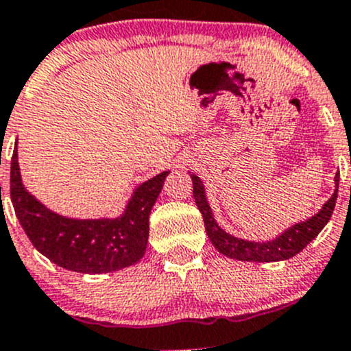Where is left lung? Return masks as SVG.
I'll return each instance as SVG.
<instances>
[{
    "mask_svg": "<svg viewBox=\"0 0 351 351\" xmlns=\"http://www.w3.org/2000/svg\"><path fill=\"white\" fill-rule=\"evenodd\" d=\"M191 174V172H189ZM193 179V194L196 199L197 209L201 211L202 219H204L206 233H208L209 241L215 245L219 254L230 256V258L240 260V262H280V260H289L299 252L304 250L306 247L319 234V231L326 226L333 215L335 202L338 197V182L339 174L335 176V189L333 196L323 204V208L311 216L309 219L301 223H295L291 228L284 230L279 237L267 241H250L243 238L233 237L226 233L221 226L216 223L213 216L211 206H209L208 197H206V189L202 180L196 174H191Z\"/></svg>",
    "mask_w": 351,
    "mask_h": 351,
    "instance_id": "left-lung-1",
    "label": "left lung"
}]
</instances>
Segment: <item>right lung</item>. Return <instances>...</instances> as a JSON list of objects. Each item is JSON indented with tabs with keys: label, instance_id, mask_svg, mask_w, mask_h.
<instances>
[{
	"label": "right lung",
	"instance_id": "add662e5",
	"mask_svg": "<svg viewBox=\"0 0 351 351\" xmlns=\"http://www.w3.org/2000/svg\"><path fill=\"white\" fill-rule=\"evenodd\" d=\"M167 176L164 171L136 186L117 218H69L28 193L14 145L10 196L21 228L43 256L71 272L106 274L135 265L145 255L150 211Z\"/></svg>",
	"mask_w": 351,
	"mask_h": 351
}]
</instances>
